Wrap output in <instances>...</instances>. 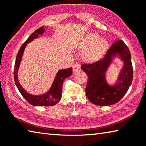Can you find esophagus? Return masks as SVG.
Wrapping results in <instances>:
<instances>
[{
	"label": "esophagus",
	"instance_id": "obj_1",
	"mask_svg": "<svg viewBox=\"0 0 146 146\" xmlns=\"http://www.w3.org/2000/svg\"><path fill=\"white\" fill-rule=\"evenodd\" d=\"M80 64H75L73 66V72L75 73L76 72H77L79 70H80Z\"/></svg>",
	"mask_w": 146,
	"mask_h": 146
}]
</instances>
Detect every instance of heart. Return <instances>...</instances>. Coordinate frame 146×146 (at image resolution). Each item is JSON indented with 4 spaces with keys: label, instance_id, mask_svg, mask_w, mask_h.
Returning a JSON list of instances; mask_svg holds the SVG:
<instances>
[{
    "label": "heart",
    "instance_id": "1",
    "mask_svg": "<svg viewBox=\"0 0 146 146\" xmlns=\"http://www.w3.org/2000/svg\"><path fill=\"white\" fill-rule=\"evenodd\" d=\"M108 46L107 38L102 36L99 37V35L97 33H91L83 38L78 48L86 49L82 55V60L87 63H93L102 57Z\"/></svg>",
    "mask_w": 146,
    "mask_h": 146
}]
</instances>
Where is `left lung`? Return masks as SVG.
I'll list each match as a JSON object with an SVG mask.
<instances>
[{
	"label": "left lung",
	"instance_id": "1",
	"mask_svg": "<svg viewBox=\"0 0 146 146\" xmlns=\"http://www.w3.org/2000/svg\"><path fill=\"white\" fill-rule=\"evenodd\" d=\"M116 60L123 63L114 84L111 85L107 73ZM81 69L88 76L86 96L97 106H111L117 103L129 90L133 80V66L129 48L122 40L116 41L104 58L91 64H82Z\"/></svg>",
	"mask_w": 146,
	"mask_h": 146
}]
</instances>
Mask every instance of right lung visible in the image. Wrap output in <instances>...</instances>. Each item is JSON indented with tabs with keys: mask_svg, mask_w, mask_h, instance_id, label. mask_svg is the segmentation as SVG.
Returning <instances> with one entry per match:
<instances>
[{
	"mask_svg": "<svg viewBox=\"0 0 146 146\" xmlns=\"http://www.w3.org/2000/svg\"><path fill=\"white\" fill-rule=\"evenodd\" d=\"M46 28H47V27H40L29 36L20 48L16 57L15 64L14 80L17 87L23 97L30 104L35 106H52L56 104L62 97V84L64 79L72 75V68L58 70L49 90L46 93L38 95L29 93L20 84L18 78V71L27 44L34 40L35 39L40 37L45 32Z\"/></svg>",
	"mask_w": 146,
	"mask_h": 146,
	"instance_id": "add662e5",
	"label": "right lung"
}]
</instances>
